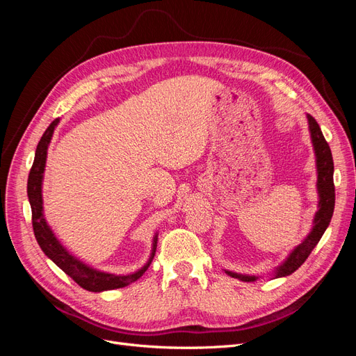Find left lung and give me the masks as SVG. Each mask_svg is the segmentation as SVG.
Masks as SVG:
<instances>
[{
  "mask_svg": "<svg viewBox=\"0 0 356 356\" xmlns=\"http://www.w3.org/2000/svg\"><path fill=\"white\" fill-rule=\"evenodd\" d=\"M307 117V124H309V134H310V141L312 147H314L315 153V163H316V191H318V211L315 212L314 221H312V229L306 238L301 241L296 248L289 251V254L285 257V260L277 264L270 276L273 279L276 277H285L291 273H294L297 268L306 261V258L310 255L312 250L318 245L321 241L322 234L325 233L327 227L330 225L332 212H334V202H336V193H334V163H332V156L330 145L327 144L324 135L316 120L310 114H306ZM232 277L239 279L243 282H255L258 277L257 275H243V273H236L232 270H225Z\"/></svg>",
  "mask_w": 356,
  "mask_h": 356,
  "instance_id": "left-lung-1",
  "label": "left lung"
}]
</instances>
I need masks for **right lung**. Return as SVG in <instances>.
Listing matches in <instances>:
<instances>
[{
  "mask_svg": "<svg viewBox=\"0 0 356 356\" xmlns=\"http://www.w3.org/2000/svg\"><path fill=\"white\" fill-rule=\"evenodd\" d=\"M59 122L60 118L53 120L50 126L46 129L44 135L41 136L35 149L34 163H32L29 177H28L26 190H28V199L31 204V211H32V227H34L35 239L42 252H44L50 260L60 268V270H63L70 277H72L81 288L92 291V293H102V291L127 286L129 284L138 281V279L145 273L149 264H152L156 254L159 233L153 236L152 252H149L147 263L141 268H138V270L127 275H114L110 272L99 270V268H95L93 266L80 260L79 257H75L70 250H67V248L62 245V242L58 239V236L51 230V227L46 220L44 207H42V179H44L47 149Z\"/></svg>",
  "mask_w": 356,
  "mask_h": 356,
  "instance_id": "obj_1",
  "label": "right lung"
}]
</instances>
